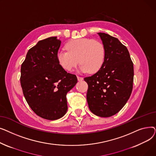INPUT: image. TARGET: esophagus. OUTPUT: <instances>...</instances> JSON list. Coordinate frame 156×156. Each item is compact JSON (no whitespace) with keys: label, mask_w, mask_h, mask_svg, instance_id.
I'll return each instance as SVG.
<instances>
[{"label":"esophagus","mask_w":156,"mask_h":156,"mask_svg":"<svg viewBox=\"0 0 156 156\" xmlns=\"http://www.w3.org/2000/svg\"><path fill=\"white\" fill-rule=\"evenodd\" d=\"M77 79L78 81H82L83 80V78L80 77V76H77Z\"/></svg>","instance_id":"34e87169"}]
</instances>
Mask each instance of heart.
<instances>
[{
	"label": "heart",
	"mask_w": 156,
	"mask_h": 156,
	"mask_svg": "<svg viewBox=\"0 0 156 156\" xmlns=\"http://www.w3.org/2000/svg\"><path fill=\"white\" fill-rule=\"evenodd\" d=\"M66 48L67 51H57L56 58L60 66L67 71H72L80 62V72L94 73L104 63L105 48L100 41L87 38L73 39L66 44Z\"/></svg>",
	"instance_id": "obj_1"
}]
</instances>
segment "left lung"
I'll return each instance as SVG.
<instances>
[{"mask_svg":"<svg viewBox=\"0 0 156 156\" xmlns=\"http://www.w3.org/2000/svg\"><path fill=\"white\" fill-rule=\"evenodd\" d=\"M105 48L101 69L84 80L88 88V108L95 115L107 118L118 112L129 99L133 89V64L127 48L105 33H98Z\"/></svg>","mask_w":156,"mask_h":156,"instance_id":"left-lung-1","label":"left lung"}]
</instances>
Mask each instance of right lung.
<instances>
[{
  "label": "right lung",
  "mask_w": 156,
  "mask_h": 156,
  "mask_svg": "<svg viewBox=\"0 0 156 156\" xmlns=\"http://www.w3.org/2000/svg\"><path fill=\"white\" fill-rule=\"evenodd\" d=\"M61 41L57 37L40 40L28 51L21 68V85L27 102L40 117L58 119L66 113V94L76 84L75 75L57 62Z\"/></svg>",
  "instance_id": "obj_1"
}]
</instances>
